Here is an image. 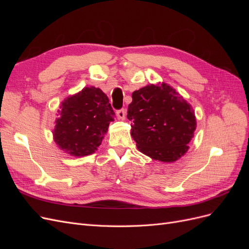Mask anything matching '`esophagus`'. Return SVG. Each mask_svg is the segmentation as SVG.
<instances>
[{"instance_id": "obj_1", "label": "esophagus", "mask_w": 249, "mask_h": 249, "mask_svg": "<svg viewBox=\"0 0 249 249\" xmlns=\"http://www.w3.org/2000/svg\"><path fill=\"white\" fill-rule=\"evenodd\" d=\"M116 115H117V117H118L119 119L124 120V118H125V110H124V109L118 110V111L116 112Z\"/></svg>"}]
</instances>
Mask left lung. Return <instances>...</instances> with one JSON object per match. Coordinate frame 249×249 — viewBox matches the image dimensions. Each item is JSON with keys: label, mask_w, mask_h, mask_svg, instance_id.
Instances as JSON below:
<instances>
[{"label": "left lung", "mask_w": 249, "mask_h": 249, "mask_svg": "<svg viewBox=\"0 0 249 249\" xmlns=\"http://www.w3.org/2000/svg\"><path fill=\"white\" fill-rule=\"evenodd\" d=\"M127 119L137 148L153 160L171 163L183 157L194 136L191 105L166 83L150 84L132 94Z\"/></svg>", "instance_id": "left-lung-1"}]
</instances>
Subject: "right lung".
I'll return each mask as SVG.
<instances>
[{
  "label": "right lung",
  "instance_id": "obj_1",
  "mask_svg": "<svg viewBox=\"0 0 249 249\" xmlns=\"http://www.w3.org/2000/svg\"><path fill=\"white\" fill-rule=\"evenodd\" d=\"M108 96L100 88H83L60 105L53 137L63 152L73 157L95 153L114 122Z\"/></svg>",
  "mask_w": 249,
  "mask_h": 249
}]
</instances>
